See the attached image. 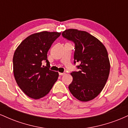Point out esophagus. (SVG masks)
Here are the masks:
<instances>
[{
  "label": "esophagus",
  "mask_w": 128,
  "mask_h": 128,
  "mask_svg": "<svg viewBox=\"0 0 128 128\" xmlns=\"http://www.w3.org/2000/svg\"><path fill=\"white\" fill-rule=\"evenodd\" d=\"M65 74H66L65 73H59V74L60 76H63V75H64Z\"/></svg>",
  "instance_id": "esophagus-1"
}]
</instances>
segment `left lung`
<instances>
[{
	"label": "left lung",
	"instance_id": "8db88e82",
	"mask_svg": "<svg viewBox=\"0 0 128 128\" xmlns=\"http://www.w3.org/2000/svg\"><path fill=\"white\" fill-rule=\"evenodd\" d=\"M62 36L74 43V64L78 72H72L69 90L76 99L87 102L94 99L105 86L110 70L107 50L98 38L87 32L67 29Z\"/></svg>",
	"mask_w": 128,
	"mask_h": 128
}]
</instances>
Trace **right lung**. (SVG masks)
Listing matches in <instances>:
<instances>
[{
  "label": "right lung",
  "instance_id": "right-lung-1",
  "mask_svg": "<svg viewBox=\"0 0 128 128\" xmlns=\"http://www.w3.org/2000/svg\"><path fill=\"white\" fill-rule=\"evenodd\" d=\"M60 32L43 31L28 36L16 50L13 72L17 85L29 98L38 99L49 93L59 74L49 69L48 52ZM43 61L46 66H42Z\"/></svg>",
  "mask_w": 128,
  "mask_h": 128
}]
</instances>
